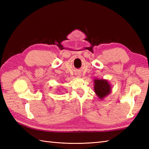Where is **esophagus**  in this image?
I'll return each mask as SVG.
<instances>
[{"label": "esophagus", "mask_w": 149, "mask_h": 149, "mask_svg": "<svg viewBox=\"0 0 149 149\" xmlns=\"http://www.w3.org/2000/svg\"><path fill=\"white\" fill-rule=\"evenodd\" d=\"M79 77H80V76H79Z\"/></svg>", "instance_id": "1"}]
</instances>
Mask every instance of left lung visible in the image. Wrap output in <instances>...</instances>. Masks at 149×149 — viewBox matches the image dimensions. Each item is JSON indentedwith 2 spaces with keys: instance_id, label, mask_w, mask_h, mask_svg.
<instances>
[{
  "instance_id": "1",
  "label": "left lung",
  "mask_w": 149,
  "mask_h": 149,
  "mask_svg": "<svg viewBox=\"0 0 149 149\" xmlns=\"http://www.w3.org/2000/svg\"><path fill=\"white\" fill-rule=\"evenodd\" d=\"M94 90L100 99L102 100L111 91V86L105 79H95Z\"/></svg>"
}]
</instances>
